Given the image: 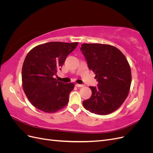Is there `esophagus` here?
<instances>
[{
  "label": "esophagus",
  "instance_id": "obj_1",
  "mask_svg": "<svg viewBox=\"0 0 153 153\" xmlns=\"http://www.w3.org/2000/svg\"><path fill=\"white\" fill-rule=\"evenodd\" d=\"M75 85H76L77 87H82L84 86V85H82V84H76Z\"/></svg>",
  "mask_w": 153,
  "mask_h": 153
}]
</instances>
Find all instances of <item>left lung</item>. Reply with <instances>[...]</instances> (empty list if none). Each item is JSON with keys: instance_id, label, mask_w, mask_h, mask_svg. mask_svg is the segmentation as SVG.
I'll return each mask as SVG.
<instances>
[{"instance_id": "1", "label": "left lung", "mask_w": 153, "mask_h": 153, "mask_svg": "<svg viewBox=\"0 0 153 153\" xmlns=\"http://www.w3.org/2000/svg\"><path fill=\"white\" fill-rule=\"evenodd\" d=\"M80 50L98 82L96 87H89L92 95L83 105L98 115L112 113L123 103L130 89L131 68L126 57L118 48L105 44L84 43Z\"/></svg>"}]
</instances>
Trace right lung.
<instances>
[{"label": "right lung", "mask_w": 153, "mask_h": 153, "mask_svg": "<svg viewBox=\"0 0 153 153\" xmlns=\"http://www.w3.org/2000/svg\"><path fill=\"white\" fill-rule=\"evenodd\" d=\"M77 45V42H49L36 46L27 53L22 66V85L36 108L53 113L67 105L75 85L57 81L53 76Z\"/></svg>", "instance_id": "obj_1"}]
</instances>
